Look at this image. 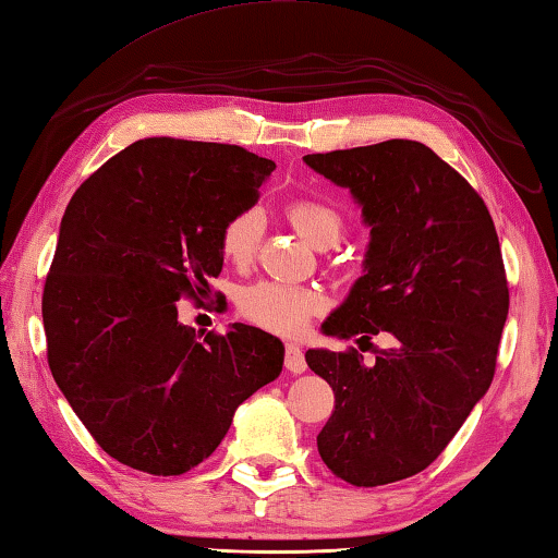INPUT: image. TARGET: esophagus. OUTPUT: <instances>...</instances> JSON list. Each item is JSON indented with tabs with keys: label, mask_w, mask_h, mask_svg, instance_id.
Here are the masks:
<instances>
[{
	"label": "esophagus",
	"mask_w": 558,
	"mask_h": 558,
	"mask_svg": "<svg viewBox=\"0 0 558 558\" xmlns=\"http://www.w3.org/2000/svg\"><path fill=\"white\" fill-rule=\"evenodd\" d=\"M284 365H287L289 373H294V375L306 373V357H304V353H301L299 345L287 343V350H284Z\"/></svg>",
	"instance_id": "34e87169"
}]
</instances>
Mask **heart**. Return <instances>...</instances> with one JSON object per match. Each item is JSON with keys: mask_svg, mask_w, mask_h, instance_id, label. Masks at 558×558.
<instances>
[{"mask_svg": "<svg viewBox=\"0 0 558 558\" xmlns=\"http://www.w3.org/2000/svg\"><path fill=\"white\" fill-rule=\"evenodd\" d=\"M289 220L299 230L301 238L314 247H330L340 238L343 220L330 205L301 198L289 205ZM264 230V218L259 208H244L234 213L220 230L222 257L234 267H244L257 254ZM326 306V296L314 287L287 284V281H257L240 294V314L250 324L279 336H296L306 328L320 308Z\"/></svg>", "mask_w": 558, "mask_h": 558, "instance_id": "heart-1", "label": "heart"}]
</instances>
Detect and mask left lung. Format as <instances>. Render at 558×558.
<instances>
[{
    "label": "left lung",
    "instance_id": "obj_1",
    "mask_svg": "<svg viewBox=\"0 0 558 558\" xmlns=\"http://www.w3.org/2000/svg\"><path fill=\"white\" fill-rule=\"evenodd\" d=\"M304 161L350 189L369 225L365 274L324 333L395 338L375 365L355 348L306 353L336 395L318 453L350 485L404 481L441 456L493 383L510 308L500 240L473 185L422 142Z\"/></svg>",
    "mask_w": 558,
    "mask_h": 558
}]
</instances>
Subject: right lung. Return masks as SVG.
<instances>
[{
    "label": "right lung",
    "mask_w": 558,
    "mask_h": 558,
    "mask_svg": "<svg viewBox=\"0 0 558 558\" xmlns=\"http://www.w3.org/2000/svg\"><path fill=\"white\" fill-rule=\"evenodd\" d=\"M274 169L234 144L149 136L68 203L41 301L48 367L114 461L191 471L220 446L234 409L279 377V338L244 324L195 336L175 308L210 289L222 225L257 203Z\"/></svg>",
    "instance_id": "1"
}]
</instances>
